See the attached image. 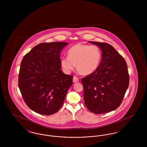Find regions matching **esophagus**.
Segmentation results:
<instances>
[{"mask_svg": "<svg viewBox=\"0 0 147 147\" xmlns=\"http://www.w3.org/2000/svg\"><path fill=\"white\" fill-rule=\"evenodd\" d=\"M73 81L74 83H77L79 82V79L76 77H73Z\"/></svg>", "mask_w": 147, "mask_h": 147, "instance_id": "esophagus-1", "label": "esophagus"}]
</instances>
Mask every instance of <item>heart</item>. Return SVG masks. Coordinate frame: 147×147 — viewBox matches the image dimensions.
<instances>
[{
	"instance_id": "heart-1",
	"label": "heart",
	"mask_w": 147,
	"mask_h": 147,
	"mask_svg": "<svg viewBox=\"0 0 147 147\" xmlns=\"http://www.w3.org/2000/svg\"><path fill=\"white\" fill-rule=\"evenodd\" d=\"M68 57L61 58L60 63L64 71L69 74L75 68L84 75H89L95 72L100 65L101 52L96 46L78 43L69 49Z\"/></svg>"
}]
</instances>
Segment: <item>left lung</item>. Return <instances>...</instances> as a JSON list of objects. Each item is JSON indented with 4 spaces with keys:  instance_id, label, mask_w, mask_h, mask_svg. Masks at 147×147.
Listing matches in <instances>:
<instances>
[{
    "instance_id": "left-lung-1",
    "label": "left lung",
    "mask_w": 147,
    "mask_h": 147,
    "mask_svg": "<svg viewBox=\"0 0 147 147\" xmlns=\"http://www.w3.org/2000/svg\"><path fill=\"white\" fill-rule=\"evenodd\" d=\"M89 42L98 46L102 58L97 70L82 79L85 105L96 114L110 112L121 105L128 89L129 78L127 65L111 45Z\"/></svg>"
}]
</instances>
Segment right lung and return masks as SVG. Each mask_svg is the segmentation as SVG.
Returning a JSON list of instances; mask_svg holds the SVG:
<instances>
[{"label":"right lung","mask_w":147,"mask_h":147,"mask_svg":"<svg viewBox=\"0 0 147 147\" xmlns=\"http://www.w3.org/2000/svg\"><path fill=\"white\" fill-rule=\"evenodd\" d=\"M67 42L41 43L24 57L19 74V88L28 107L51 115L63 105L73 77L61 70L60 53Z\"/></svg>","instance_id":"right-lung-1"}]
</instances>
